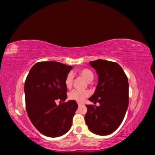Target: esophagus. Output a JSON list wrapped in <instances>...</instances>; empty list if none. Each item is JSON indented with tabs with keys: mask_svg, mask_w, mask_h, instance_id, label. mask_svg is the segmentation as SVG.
<instances>
[{
	"mask_svg": "<svg viewBox=\"0 0 155 155\" xmlns=\"http://www.w3.org/2000/svg\"><path fill=\"white\" fill-rule=\"evenodd\" d=\"M83 104H81V103H78V107H81V106H83Z\"/></svg>",
	"mask_w": 155,
	"mask_h": 155,
	"instance_id": "1",
	"label": "esophagus"
}]
</instances>
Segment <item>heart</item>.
<instances>
[{
    "instance_id": "1",
    "label": "heart",
    "mask_w": 155,
    "mask_h": 155,
    "mask_svg": "<svg viewBox=\"0 0 155 155\" xmlns=\"http://www.w3.org/2000/svg\"><path fill=\"white\" fill-rule=\"evenodd\" d=\"M78 73H79L83 78H84L87 81H91L94 78L93 73L89 70V69H81V70L78 71ZM73 73H72V72H68L64 80V84L67 88H69L72 87V82H73ZM89 94L90 93L88 91L73 90L68 94V98L70 100L75 101L77 102L81 103V102H83L85 98L89 96Z\"/></svg>"
}]
</instances>
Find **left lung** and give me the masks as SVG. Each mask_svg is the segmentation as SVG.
<instances>
[{"mask_svg":"<svg viewBox=\"0 0 155 155\" xmlns=\"http://www.w3.org/2000/svg\"><path fill=\"white\" fill-rule=\"evenodd\" d=\"M98 74L94 93L89 98L100 106L87 104L84 116L92 133L108 135L116 130L123 122L128 106V82L123 68L117 62L101 60L91 61Z\"/></svg>","mask_w":155,"mask_h":155,"instance_id":"8db88e82","label":"left lung"}]
</instances>
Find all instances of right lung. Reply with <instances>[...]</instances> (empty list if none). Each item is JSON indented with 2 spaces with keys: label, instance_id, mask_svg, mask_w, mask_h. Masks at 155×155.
I'll return each instance as SVG.
<instances>
[{
  "label": "right lung",
  "instance_id": "right-lung-1",
  "mask_svg": "<svg viewBox=\"0 0 155 155\" xmlns=\"http://www.w3.org/2000/svg\"><path fill=\"white\" fill-rule=\"evenodd\" d=\"M72 67L56 61L39 62L32 67L25 84L26 109L34 127L44 135L58 137L70 130L78 108L67 99L64 80ZM57 100L61 104H55Z\"/></svg>",
  "mask_w": 155,
  "mask_h": 155
}]
</instances>
